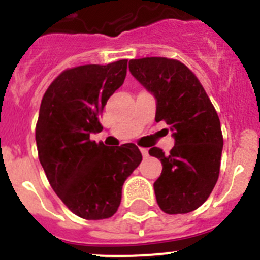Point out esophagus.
Wrapping results in <instances>:
<instances>
[{
    "label": "esophagus",
    "instance_id": "34e87169",
    "mask_svg": "<svg viewBox=\"0 0 260 260\" xmlns=\"http://www.w3.org/2000/svg\"><path fill=\"white\" fill-rule=\"evenodd\" d=\"M141 152L142 155H143V157H147V156H148V150H147V148H141Z\"/></svg>",
    "mask_w": 260,
    "mask_h": 260
}]
</instances>
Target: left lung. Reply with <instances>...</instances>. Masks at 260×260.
Returning a JSON list of instances; mask_svg holds the SVG:
<instances>
[{
    "mask_svg": "<svg viewBox=\"0 0 260 260\" xmlns=\"http://www.w3.org/2000/svg\"><path fill=\"white\" fill-rule=\"evenodd\" d=\"M128 69L155 95L156 122L164 121L174 132L168 155L158 147L148 151L162 164L153 183L158 207L169 215L191 212L207 201L219 178L224 139L217 112L197 75L178 59H130Z\"/></svg>",
    "mask_w": 260,
    "mask_h": 260,
    "instance_id": "obj_1",
    "label": "left lung"
}]
</instances>
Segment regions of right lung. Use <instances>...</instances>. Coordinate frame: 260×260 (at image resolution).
Segmentation results:
<instances>
[{"instance_id":"add662e5","label":"right lung","mask_w":260,"mask_h":260,"mask_svg":"<svg viewBox=\"0 0 260 260\" xmlns=\"http://www.w3.org/2000/svg\"><path fill=\"white\" fill-rule=\"evenodd\" d=\"M127 59L66 69L45 91L35 138L41 167L66 207L86 220L117 212L122 186L142 153L134 143L104 146L89 139L108 99L123 84Z\"/></svg>"}]
</instances>
